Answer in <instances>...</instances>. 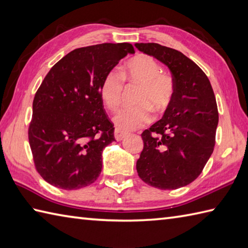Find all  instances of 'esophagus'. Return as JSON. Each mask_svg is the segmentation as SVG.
Returning <instances> with one entry per match:
<instances>
[{
    "mask_svg": "<svg viewBox=\"0 0 248 248\" xmlns=\"http://www.w3.org/2000/svg\"><path fill=\"white\" fill-rule=\"evenodd\" d=\"M114 136H115V140L119 141V140H123L125 136H127V133L116 128L114 131Z\"/></svg>",
    "mask_w": 248,
    "mask_h": 248,
    "instance_id": "esophagus-1",
    "label": "esophagus"
}]
</instances>
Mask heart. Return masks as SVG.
<instances>
[{"label": "heart", "mask_w": 248, "mask_h": 248, "mask_svg": "<svg viewBox=\"0 0 248 248\" xmlns=\"http://www.w3.org/2000/svg\"><path fill=\"white\" fill-rule=\"evenodd\" d=\"M161 66L149 55L140 54L128 62L123 72H108L100 85L102 101L109 109H116L120 104L124 91V78L141 86L136 103L138 107L120 108L114 116V123L120 130H136L149 124L152 108L161 113L170 103L173 96L171 78L161 75Z\"/></svg>", "instance_id": "1"}]
</instances>
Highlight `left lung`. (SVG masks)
<instances>
[{
  "mask_svg": "<svg viewBox=\"0 0 248 248\" xmlns=\"http://www.w3.org/2000/svg\"><path fill=\"white\" fill-rule=\"evenodd\" d=\"M135 46L166 65L173 84V96L162 119L141 133L144 149L136 170L154 187L186 186L202 173L214 149L218 110L211 83L181 52L154 43Z\"/></svg>",
  "mask_w": 248,
  "mask_h": 248,
  "instance_id": "1",
  "label": "left lung"
}]
</instances>
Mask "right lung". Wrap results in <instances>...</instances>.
<instances>
[{
	"label": "right lung",
	"instance_id": "1",
	"mask_svg": "<svg viewBox=\"0 0 248 248\" xmlns=\"http://www.w3.org/2000/svg\"><path fill=\"white\" fill-rule=\"evenodd\" d=\"M132 45L101 44L71 51L51 68L33 101L29 141L37 171L59 188L97 180L102 151L115 140L100 85Z\"/></svg>",
	"mask_w": 248,
	"mask_h": 248
}]
</instances>
